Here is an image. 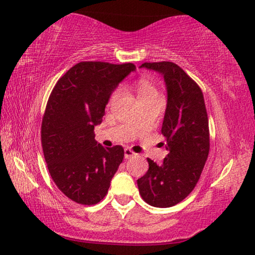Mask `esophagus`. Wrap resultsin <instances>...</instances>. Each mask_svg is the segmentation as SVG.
I'll return each mask as SVG.
<instances>
[{"mask_svg": "<svg viewBox=\"0 0 255 255\" xmlns=\"http://www.w3.org/2000/svg\"><path fill=\"white\" fill-rule=\"evenodd\" d=\"M135 155V153L132 151L131 148H125L124 149V156H125V159H130V158H132V156H134Z\"/></svg>", "mask_w": 255, "mask_h": 255, "instance_id": "1", "label": "esophagus"}]
</instances>
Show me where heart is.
I'll return each instance as SVG.
<instances>
[{
	"label": "heart",
	"instance_id": "heart-1",
	"mask_svg": "<svg viewBox=\"0 0 255 255\" xmlns=\"http://www.w3.org/2000/svg\"><path fill=\"white\" fill-rule=\"evenodd\" d=\"M135 90H137L139 100L146 99V97L156 95V94H158V90H156V87L154 86V83H153L151 80H148L147 78H140L137 82H135ZM117 96H118V92L116 90V92L111 94L108 104H109V106L110 104H113Z\"/></svg>",
	"mask_w": 255,
	"mask_h": 255
}]
</instances>
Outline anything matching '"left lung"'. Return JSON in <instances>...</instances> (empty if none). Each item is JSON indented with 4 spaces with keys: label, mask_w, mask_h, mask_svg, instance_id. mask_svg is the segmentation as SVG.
<instances>
[{
    "label": "left lung",
    "mask_w": 255,
    "mask_h": 255,
    "mask_svg": "<svg viewBox=\"0 0 255 255\" xmlns=\"http://www.w3.org/2000/svg\"><path fill=\"white\" fill-rule=\"evenodd\" d=\"M140 67L165 79L168 97L161 133L168 154L161 165L147 158L148 170L137 180L138 189L147 204L169 208L183 201L200 180L210 149L208 114L201 88L180 66L160 61Z\"/></svg>",
    "instance_id": "8db88e82"
}]
</instances>
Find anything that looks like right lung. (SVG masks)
<instances>
[{"label":"right lung","mask_w":255,"mask_h":255,"mask_svg":"<svg viewBox=\"0 0 255 255\" xmlns=\"http://www.w3.org/2000/svg\"><path fill=\"white\" fill-rule=\"evenodd\" d=\"M135 66L82 61L55 83L41 122L48 172L68 198L83 205L102 201L123 161L120 145L103 147L94 128L101 124L111 93Z\"/></svg>","instance_id":"right-lung-1"}]
</instances>
